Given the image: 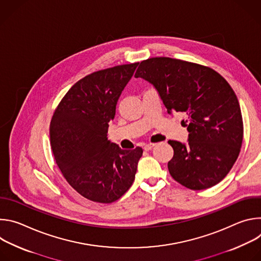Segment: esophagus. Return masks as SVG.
I'll list each match as a JSON object with an SVG mask.
<instances>
[{"mask_svg": "<svg viewBox=\"0 0 261 261\" xmlns=\"http://www.w3.org/2000/svg\"><path fill=\"white\" fill-rule=\"evenodd\" d=\"M154 146H155V143H147V144H145L143 146V148H144L145 151H150V150H152Z\"/></svg>", "mask_w": 261, "mask_h": 261, "instance_id": "1", "label": "esophagus"}]
</instances>
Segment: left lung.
Here are the masks:
<instances>
[{"label":"left lung","instance_id":"left-lung-1","mask_svg":"<svg viewBox=\"0 0 261 261\" xmlns=\"http://www.w3.org/2000/svg\"><path fill=\"white\" fill-rule=\"evenodd\" d=\"M151 83L168 114L186 116L188 143L169 140L170 175L191 190L213 187L232 168L241 152L243 118L236 93L210 67L171 58L142 61L134 75Z\"/></svg>","mask_w":261,"mask_h":261}]
</instances>
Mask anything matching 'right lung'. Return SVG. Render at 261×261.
Returning <instances> with one entry per match:
<instances>
[{"label":"right lung","mask_w":261,"mask_h":261,"mask_svg":"<svg viewBox=\"0 0 261 261\" xmlns=\"http://www.w3.org/2000/svg\"><path fill=\"white\" fill-rule=\"evenodd\" d=\"M138 63L93 72L67 92L51 118L50 145L71 187L89 200L111 203L131 187L142 148L107 139L108 123Z\"/></svg>","instance_id":"right-lung-1"}]
</instances>
